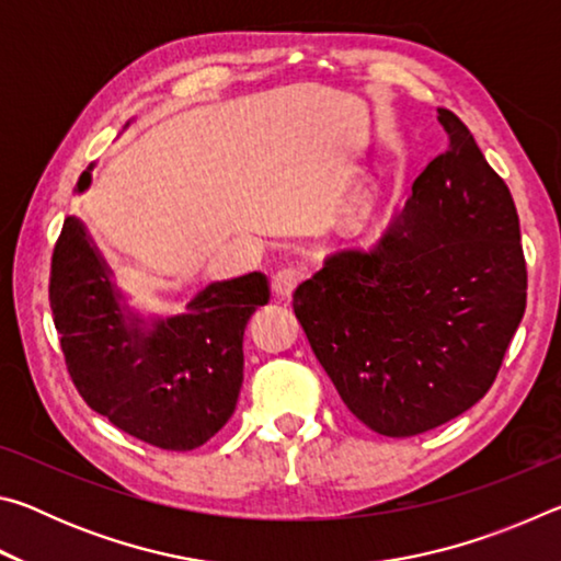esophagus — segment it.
<instances>
[{"instance_id":"34e87169","label":"esophagus","mask_w":561,"mask_h":561,"mask_svg":"<svg viewBox=\"0 0 561 561\" xmlns=\"http://www.w3.org/2000/svg\"><path fill=\"white\" fill-rule=\"evenodd\" d=\"M299 282H301V270H297V267H282L272 277V289H274V294H277V297L289 299L291 294H294V289L299 287Z\"/></svg>"}]
</instances>
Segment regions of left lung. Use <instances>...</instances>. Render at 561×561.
<instances>
[{"label":"left lung","instance_id":"8db88e82","mask_svg":"<svg viewBox=\"0 0 561 561\" xmlns=\"http://www.w3.org/2000/svg\"><path fill=\"white\" fill-rule=\"evenodd\" d=\"M448 148L371 247L329 254L294 314L341 401L368 428L411 438L495 383L527 307L510 187L468 126L438 108Z\"/></svg>","mask_w":561,"mask_h":561}]
</instances>
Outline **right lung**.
Segmentation results:
<instances>
[{"label": "right lung", "mask_w": 561, "mask_h": 561, "mask_svg": "<svg viewBox=\"0 0 561 561\" xmlns=\"http://www.w3.org/2000/svg\"><path fill=\"white\" fill-rule=\"evenodd\" d=\"M91 183V168L76 190ZM49 301L76 391L133 438L163 450L201 448L230 421L242 388V336L270 301L267 277L207 284L183 314L130 311L81 220L66 217L54 247Z\"/></svg>", "instance_id": "right-lung-1"}]
</instances>
